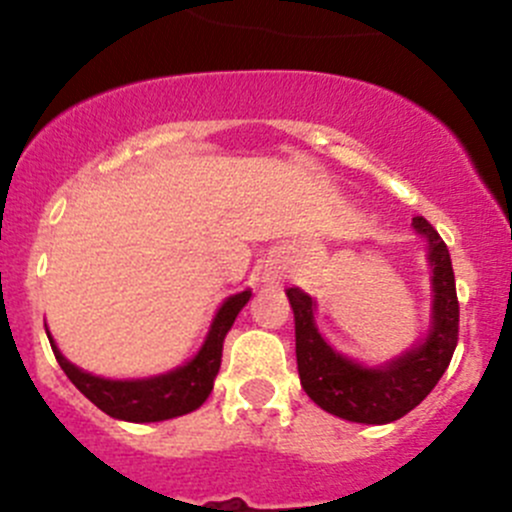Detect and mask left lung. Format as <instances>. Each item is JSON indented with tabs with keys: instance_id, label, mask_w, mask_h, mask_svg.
I'll use <instances>...</instances> for the list:
<instances>
[{
	"instance_id": "8db88e82",
	"label": "left lung",
	"mask_w": 512,
	"mask_h": 512,
	"mask_svg": "<svg viewBox=\"0 0 512 512\" xmlns=\"http://www.w3.org/2000/svg\"><path fill=\"white\" fill-rule=\"evenodd\" d=\"M414 227L426 237L428 262L433 267V322L421 344L389 364L369 369L334 352L314 324L312 297L297 287L287 289L294 312L299 381L309 399L329 414L356 423L396 421L431 394L451 364L458 344V297L451 255L426 218L416 215Z\"/></svg>"
}]
</instances>
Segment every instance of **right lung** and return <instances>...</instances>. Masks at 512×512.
<instances>
[{
	"label": "right lung",
	"mask_w": 512,
	"mask_h": 512,
	"mask_svg": "<svg viewBox=\"0 0 512 512\" xmlns=\"http://www.w3.org/2000/svg\"><path fill=\"white\" fill-rule=\"evenodd\" d=\"M252 292L245 289L240 294H232L223 302V307L215 314L213 324H210L208 339H205L203 349L190 359L188 364L180 369L168 371V374L153 376V379H136V381H111L101 379V376L86 374L79 366L64 359V354L56 349L54 339L49 337L51 349H54L56 361L69 376L71 384L96 404L103 414L121 418V421L133 423H151L165 421V418H175L190 414V411L200 409L203 401L208 399L213 391V381L220 371V359H223V342L225 334L230 332L232 322L240 314V309L250 302Z\"/></svg>",
	"instance_id": "obj_1"
}]
</instances>
